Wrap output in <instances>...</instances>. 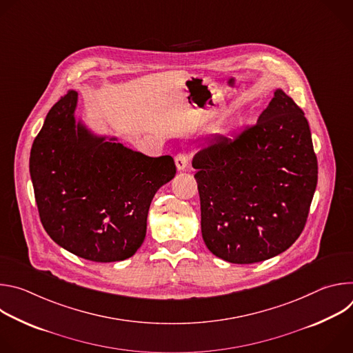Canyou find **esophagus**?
Returning a JSON list of instances; mask_svg holds the SVG:
<instances>
[{
    "label": "esophagus",
    "mask_w": 353,
    "mask_h": 353,
    "mask_svg": "<svg viewBox=\"0 0 353 353\" xmlns=\"http://www.w3.org/2000/svg\"><path fill=\"white\" fill-rule=\"evenodd\" d=\"M174 162H176V168L179 172L184 170L188 165V158L184 155V154H179L176 158H174Z\"/></svg>",
    "instance_id": "1"
}]
</instances>
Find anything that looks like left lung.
<instances>
[{"label":"left lung","instance_id":"left-lung-1","mask_svg":"<svg viewBox=\"0 0 353 353\" xmlns=\"http://www.w3.org/2000/svg\"><path fill=\"white\" fill-rule=\"evenodd\" d=\"M192 168L201 233L214 256L260 263L283 253L303 230L317 187V158L303 110L282 89L256 125L201 146Z\"/></svg>","mask_w":353,"mask_h":353}]
</instances>
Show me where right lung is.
Here are the masks:
<instances>
[{
  "mask_svg": "<svg viewBox=\"0 0 353 353\" xmlns=\"http://www.w3.org/2000/svg\"><path fill=\"white\" fill-rule=\"evenodd\" d=\"M78 93L50 109L30 149L29 170L41 225L70 253L123 261L146 234L157 191L176 174L172 157L150 158L77 120Z\"/></svg>",
  "mask_w": 353,
  "mask_h": 353,
  "instance_id": "obj_1",
  "label": "right lung"
}]
</instances>
